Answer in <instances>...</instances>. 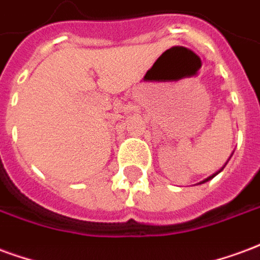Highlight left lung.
<instances>
[{"instance_id":"1","label":"left lung","mask_w":260,"mask_h":260,"mask_svg":"<svg viewBox=\"0 0 260 260\" xmlns=\"http://www.w3.org/2000/svg\"><path fill=\"white\" fill-rule=\"evenodd\" d=\"M230 158H231V156H230ZM227 162H229V160H227ZM227 162H226V164H227ZM224 166H226V165H224ZM224 166H223V168H221V169H220V170H217V172H216V173H215V174H212V176H209V177H208V179H205V180H202V181H201L200 184H204V183H206V181H209V180H212V179H213V177H215L216 174H219V173H220V172H221V170L224 169Z\"/></svg>"}]
</instances>
